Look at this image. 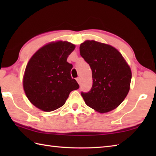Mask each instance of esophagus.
Masks as SVG:
<instances>
[{"instance_id":"esophagus-1","label":"esophagus","mask_w":156,"mask_h":156,"mask_svg":"<svg viewBox=\"0 0 156 156\" xmlns=\"http://www.w3.org/2000/svg\"><path fill=\"white\" fill-rule=\"evenodd\" d=\"M76 80H77L78 83L79 84H80V82H81V80H80V77H78V78H76Z\"/></svg>"}]
</instances>
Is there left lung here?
Segmentation results:
<instances>
[{
	"label": "left lung",
	"instance_id": "obj_1",
	"mask_svg": "<svg viewBox=\"0 0 156 156\" xmlns=\"http://www.w3.org/2000/svg\"><path fill=\"white\" fill-rule=\"evenodd\" d=\"M80 53L92 69L90 90L81 92L86 104L99 112L113 110L129 92L130 68L120 52L109 45L88 40L81 44Z\"/></svg>",
	"mask_w": 156,
	"mask_h": 156
}]
</instances>
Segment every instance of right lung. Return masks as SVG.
I'll list each match as a JSON object with an SVG mask.
<instances>
[{"label": "right lung", "instance_id": "1", "mask_svg": "<svg viewBox=\"0 0 156 156\" xmlns=\"http://www.w3.org/2000/svg\"><path fill=\"white\" fill-rule=\"evenodd\" d=\"M75 45L67 41L51 43L39 49L26 66L23 88L36 107L53 111L65 104L70 92L79 88L71 77L73 67L67 62Z\"/></svg>", "mask_w": 156, "mask_h": 156}]
</instances>
